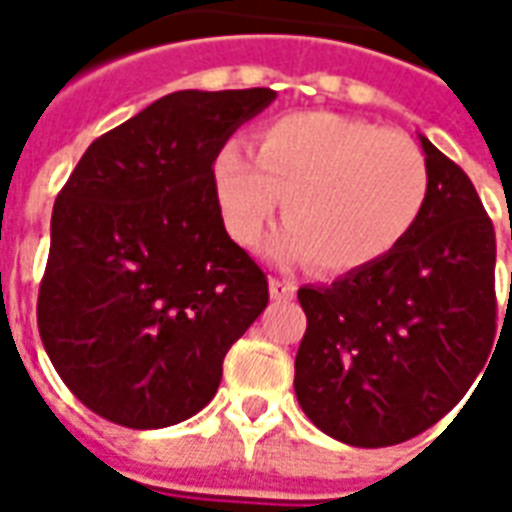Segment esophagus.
<instances>
[{"label":"esophagus","mask_w":512,"mask_h":512,"mask_svg":"<svg viewBox=\"0 0 512 512\" xmlns=\"http://www.w3.org/2000/svg\"><path fill=\"white\" fill-rule=\"evenodd\" d=\"M268 290H271V299L290 301L293 296H296V282H290V279L271 277L268 279Z\"/></svg>","instance_id":"esophagus-1"}]
</instances>
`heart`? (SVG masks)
<instances>
[{
  "mask_svg": "<svg viewBox=\"0 0 512 512\" xmlns=\"http://www.w3.org/2000/svg\"><path fill=\"white\" fill-rule=\"evenodd\" d=\"M213 161V194L227 233L263 241L282 200L285 230L271 255L321 271H359L403 244L428 200V167L400 131L359 117L299 112L271 120Z\"/></svg>",
  "mask_w": 512,
  "mask_h": 512,
  "instance_id": "obj_1",
  "label": "heart"
}]
</instances>
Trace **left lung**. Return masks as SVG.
<instances>
[{
    "label": "left lung",
    "mask_w": 512,
    "mask_h": 512,
    "mask_svg": "<svg viewBox=\"0 0 512 512\" xmlns=\"http://www.w3.org/2000/svg\"><path fill=\"white\" fill-rule=\"evenodd\" d=\"M428 200L403 244L332 285H304L296 397L351 444L414 439L461 403L496 340V235L458 164L419 134ZM512 241V230H510Z\"/></svg>",
    "instance_id": "obj_1"
}]
</instances>
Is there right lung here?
Listing matches in <instances>:
<instances>
[{
	"label": "right lung",
	"mask_w": 512,
	"mask_h": 512,
	"mask_svg": "<svg viewBox=\"0 0 512 512\" xmlns=\"http://www.w3.org/2000/svg\"><path fill=\"white\" fill-rule=\"evenodd\" d=\"M277 98L180 90L98 136L62 186L40 282L38 329L65 386L134 430L194 417L268 282L227 235L213 161Z\"/></svg>",
	"instance_id": "add662e5"
}]
</instances>
